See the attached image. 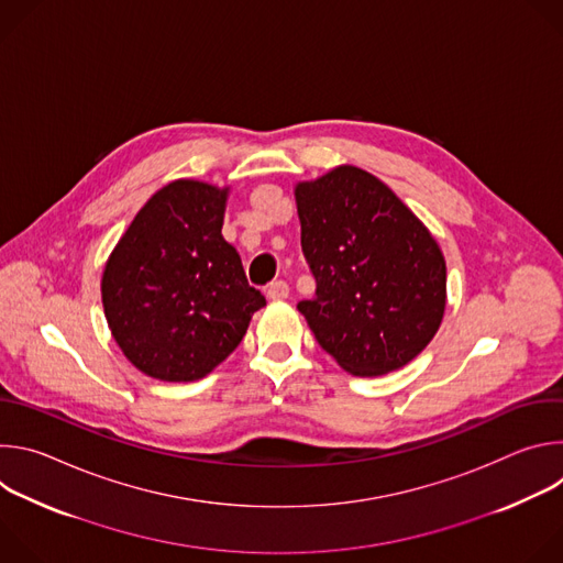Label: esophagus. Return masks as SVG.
I'll return each mask as SVG.
<instances>
[{"label":"esophagus","instance_id":"esophagus-1","mask_svg":"<svg viewBox=\"0 0 563 563\" xmlns=\"http://www.w3.org/2000/svg\"><path fill=\"white\" fill-rule=\"evenodd\" d=\"M289 296V285L285 280H274L267 287V298L269 300H285Z\"/></svg>","mask_w":563,"mask_h":563}]
</instances>
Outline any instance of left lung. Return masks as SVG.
Masks as SVG:
<instances>
[{"mask_svg":"<svg viewBox=\"0 0 563 563\" xmlns=\"http://www.w3.org/2000/svg\"><path fill=\"white\" fill-rule=\"evenodd\" d=\"M316 278L300 300L318 345L354 376L417 358L441 328L445 258L430 229L376 176L341 165L294 187Z\"/></svg>","mask_w":563,"mask_h":563,"instance_id":"obj_1","label":"left lung"}]
</instances>
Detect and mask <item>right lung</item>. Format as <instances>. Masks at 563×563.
I'll return each instance as SVG.
<instances>
[{"label":"right lung","mask_w":563,"mask_h":563,"mask_svg":"<svg viewBox=\"0 0 563 563\" xmlns=\"http://www.w3.org/2000/svg\"><path fill=\"white\" fill-rule=\"evenodd\" d=\"M229 187L174 180L157 189L118 240L102 305L122 354L146 376L189 383L243 341L265 296L222 238Z\"/></svg>","instance_id":"right-lung-1"}]
</instances>
